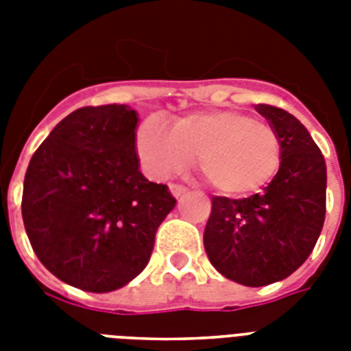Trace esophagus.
<instances>
[{
    "instance_id": "obj_1",
    "label": "esophagus",
    "mask_w": 351,
    "mask_h": 351,
    "mask_svg": "<svg viewBox=\"0 0 351 351\" xmlns=\"http://www.w3.org/2000/svg\"><path fill=\"white\" fill-rule=\"evenodd\" d=\"M169 191H171V195H173V197L178 198V197H182V195H184L187 189L184 186H178V184H169Z\"/></svg>"
}]
</instances>
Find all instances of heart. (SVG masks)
<instances>
[{
    "label": "heart",
    "mask_w": 351,
    "mask_h": 351,
    "mask_svg": "<svg viewBox=\"0 0 351 351\" xmlns=\"http://www.w3.org/2000/svg\"><path fill=\"white\" fill-rule=\"evenodd\" d=\"M136 151L154 178L176 175L198 158L209 186L231 198L258 193L280 167L277 132L237 111L191 112L171 129L149 118L138 131Z\"/></svg>",
    "instance_id": "obj_1"
}]
</instances>
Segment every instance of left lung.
<instances>
[{
	"label": "left lung",
	"mask_w": 351,
	"mask_h": 351,
	"mask_svg": "<svg viewBox=\"0 0 351 351\" xmlns=\"http://www.w3.org/2000/svg\"><path fill=\"white\" fill-rule=\"evenodd\" d=\"M280 140V167L264 191L213 197L204 231L209 262L226 278L258 288L297 271L310 256L326 215V162L293 114L258 104Z\"/></svg>",
	"instance_id": "8db88e82"
}]
</instances>
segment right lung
Listing matches in <instances>:
<instances>
[{
    "label": "right lung",
    "mask_w": 351,
    "mask_h": 351,
    "mask_svg": "<svg viewBox=\"0 0 351 351\" xmlns=\"http://www.w3.org/2000/svg\"><path fill=\"white\" fill-rule=\"evenodd\" d=\"M138 112L82 107L63 118L25 173V231L49 271L74 288L107 293L147 266L154 234L176 200L149 182L136 153Z\"/></svg>",
    "instance_id": "add662e5"
}]
</instances>
